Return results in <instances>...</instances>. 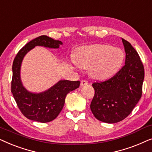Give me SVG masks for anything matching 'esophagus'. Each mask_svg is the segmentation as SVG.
Returning a JSON list of instances; mask_svg holds the SVG:
<instances>
[{"label":"esophagus","instance_id":"obj_1","mask_svg":"<svg viewBox=\"0 0 152 152\" xmlns=\"http://www.w3.org/2000/svg\"><path fill=\"white\" fill-rule=\"evenodd\" d=\"M88 80H81V82H80V85H81L82 86H86V85H88Z\"/></svg>","mask_w":152,"mask_h":152}]
</instances>
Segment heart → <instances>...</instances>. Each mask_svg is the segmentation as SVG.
<instances>
[{
	"label": "heart",
	"instance_id": "1",
	"mask_svg": "<svg viewBox=\"0 0 152 152\" xmlns=\"http://www.w3.org/2000/svg\"><path fill=\"white\" fill-rule=\"evenodd\" d=\"M124 53L120 48L96 44L83 46L74 58L75 63L83 69L90 68L96 78H106L114 74L122 66Z\"/></svg>",
	"mask_w": 152,
	"mask_h": 152
}]
</instances>
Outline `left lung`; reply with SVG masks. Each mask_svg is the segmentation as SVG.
I'll return each instance as SVG.
<instances>
[{
    "label": "left lung",
    "instance_id": "1",
    "mask_svg": "<svg viewBox=\"0 0 152 152\" xmlns=\"http://www.w3.org/2000/svg\"><path fill=\"white\" fill-rule=\"evenodd\" d=\"M122 42L126 52L124 66L108 79L92 83L94 96L90 109L103 122L113 124L123 120L142 96L144 66L131 44L124 39Z\"/></svg>",
    "mask_w": 152,
    "mask_h": 152
}]
</instances>
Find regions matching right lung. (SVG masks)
<instances>
[{
	"mask_svg": "<svg viewBox=\"0 0 152 152\" xmlns=\"http://www.w3.org/2000/svg\"><path fill=\"white\" fill-rule=\"evenodd\" d=\"M62 44L59 40H55L48 36H39L26 44L14 59L11 92L18 108L22 114L29 120L42 123L55 120L62 110L68 93L80 86L78 80H60L45 92L33 94L28 92L21 83L20 78L21 62L29 50L36 46L57 48Z\"/></svg>",
	"mask_w": 152,
	"mask_h": 152,
	"instance_id": "obj_1",
	"label": "right lung"
}]
</instances>
